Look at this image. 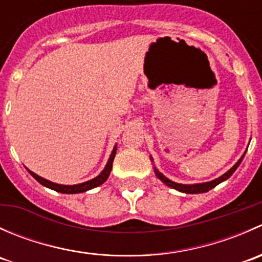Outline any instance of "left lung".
<instances>
[{
  "instance_id": "left-lung-1",
  "label": "left lung",
  "mask_w": 262,
  "mask_h": 262,
  "mask_svg": "<svg viewBox=\"0 0 262 262\" xmlns=\"http://www.w3.org/2000/svg\"><path fill=\"white\" fill-rule=\"evenodd\" d=\"M245 153H246V152H245ZM244 157H245V155L242 156L241 158H239L238 162H237L236 165H234L233 167L231 168V170L227 171V172L224 173V175H222L221 178L215 179V180H213V181H210V182H204V184H195V185L178 184V182H173V181L168 180V179L166 178V176H163L162 173L158 172L157 168H155V172H156V175H157V178L160 179V180L162 181L163 184H166V185H167V186L172 187V189L179 190V191H181V192H186V194H200V192H207V191H209V190H212L213 187H215L218 184H221V182H223L224 180H227V179L231 178L232 173H233L234 171L237 170V167H238V166H239V163L242 162V160H244Z\"/></svg>"
}]
</instances>
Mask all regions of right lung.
I'll return each mask as SVG.
<instances>
[{
	"label": "right lung",
	"instance_id": "obj_1",
	"mask_svg": "<svg viewBox=\"0 0 262 262\" xmlns=\"http://www.w3.org/2000/svg\"><path fill=\"white\" fill-rule=\"evenodd\" d=\"M115 153H116V147H114V149H113L112 156H110L109 161H107V165H106V167L104 168V171H102V172L100 173L99 176H96V178L92 179V180L83 182V184H78V185L54 184V182L48 181V180H46V179L40 178V176H38L36 173H34L33 171H30V170H28V171L30 172V175L33 176V178L35 179L36 181L40 182V184L44 185V186L49 187V189L55 190V191H58V192H62V194H77V192H84V191H87V190H90V189H94V187H96V186H99V185L104 184V182L107 180L110 172H112L113 161H114Z\"/></svg>",
	"mask_w": 262,
	"mask_h": 262
}]
</instances>
